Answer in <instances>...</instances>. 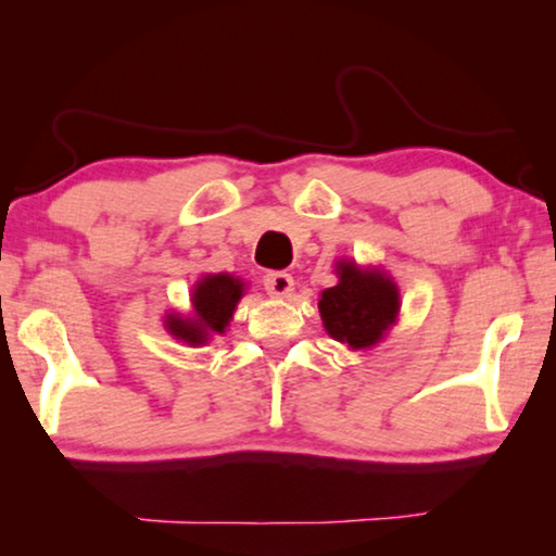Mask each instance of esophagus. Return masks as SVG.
<instances>
[{
    "label": "esophagus",
    "instance_id": "1",
    "mask_svg": "<svg viewBox=\"0 0 556 556\" xmlns=\"http://www.w3.org/2000/svg\"><path fill=\"white\" fill-rule=\"evenodd\" d=\"M263 286L265 291L276 295V299H286V295H291L293 291V276L286 270H270L263 276Z\"/></svg>",
    "mask_w": 556,
    "mask_h": 556
}]
</instances>
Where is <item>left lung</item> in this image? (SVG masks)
Wrapping results in <instances>:
<instances>
[{
    "label": "left lung",
    "instance_id": "8db88e82",
    "mask_svg": "<svg viewBox=\"0 0 556 556\" xmlns=\"http://www.w3.org/2000/svg\"><path fill=\"white\" fill-rule=\"evenodd\" d=\"M339 283L318 301L324 329L352 349L375 346L400 314V291L390 276L362 270L352 261L337 265Z\"/></svg>",
    "mask_w": 556,
    "mask_h": 556
}]
</instances>
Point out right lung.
<instances>
[{
  "mask_svg": "<svg viewBox=\"0 0 556 556\" xmlns=\"http://www.w3.org/2000/svg\"><path fill=\"white\" fill-rule=\"evenodd\" d=\"M242 286L245 283L230 273L202 276L192 291V316L169 314L164 326L174 339L189 346L207 344L215 333H225L230 326L235 306L242 299Z\"/></svg>",
  "mask_w": 556,
  "mask_h": 556,
  "instance_id": "add662e5",
  "label": "right lung"
}]
</instances>
